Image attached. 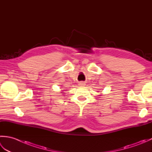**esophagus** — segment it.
I'll list each match as a JSON object with an SVG mask.
<instances>
[{
	"label": "esophagus",
	"mask_w": 152,
	"mask_h": 152,
	"mask_svg": "<svg viewBox=\"0 0 152 152\" xmlns=\"http://www.w3.org/2000/svg\"><path fill=\"white\" fill-rule=\"evenodd\" d=\"M85 83H84L83 82H80V83H79V85H80V86H84Z\"/></svg>",
	"instance_id": "esophagus-1"
}]
</instances>
